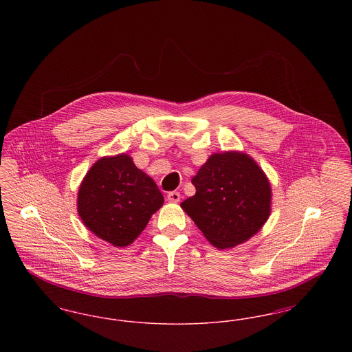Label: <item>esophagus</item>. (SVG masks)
Listing matches in <instances>:
<instances>
[{"mask_svg": "<svg viewBox=\"0 0 352 352\" xmlns=\"http://www.w3.org/2000/svg\"><path fill=\"white\" fill-rule=\"evenodd\" d=\"M168 201H171V203H178V201H181V194H179V192H177V191H171V192H168Z\"/></svg>", "mask_w": 352, "mask_h": 352, "instance_id": "esophagus-1", "label": "esophagus"}]
</instances>
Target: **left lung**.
Wrapping results in <instances>:
<instances>
[{"label": "left lung", "mask_w": 352, "mask_h": 352, "mask_svg": "<svg viewBox=\"0 0 352 352\" xmlns=\"http://www.w3.org/2000/svg\"><path fill=\"white\" fill-rule=\"evenodd\" d=\"M191 182L197 192L181 207L215 248L243 244L267 223L272 187L267 174L247 153L211 154Z\"/></svg>", "instance_id": "8db88e82"}]
</instances>
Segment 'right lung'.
<instances>
[{"label": "right lung", "instance_id": "obj_1", "mask_svg": "<svg viewBox=\"0 0 352 352\" xmlns=\"http://www.w3.org/2000/svg\"><path fill=\"white\" fill-rule=\"evenodd\" d=\"M78 214L99 239L124 248L145 230L164 204V195L131 155L120 153L98 160L78 191Z\"/></svg>", "mask_w": 352, "mask_h": 352}]
</instances>
